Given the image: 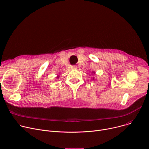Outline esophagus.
<instances>
[{
	"label": "esophagus",
	"instance_id": "esophagus-1",
	"mask_svg": "<svg viewBox=\"0 0 149 149\" xmlns=\"http://www.w3.org/2000/svg\"><path fill=\"white\" fill-rule=\"evenodd\" d=\"M71 68L72 69H77V66H72Z\"/></svg>",
	"mask_w": 149,
	"mask_h": 149
}]
</instances>
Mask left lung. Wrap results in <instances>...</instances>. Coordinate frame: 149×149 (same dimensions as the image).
Listing matches in <instances>:
<instances>
[{"mask_svg":"<svg viewBox=\"0 0 149 149\" xmlns=\"http://www.w3.org/2000/svg\"><path fill=\"white\" fill-rule=\"evenodd\" d=\"M92 73H93V74H95V72L94 71H92ZM91 80H94V77H93V78H92V79Z\"/></svg>","mask_w":149,"mask_h":149,"instance_id":"1","label":"left lung"}]
</instances>
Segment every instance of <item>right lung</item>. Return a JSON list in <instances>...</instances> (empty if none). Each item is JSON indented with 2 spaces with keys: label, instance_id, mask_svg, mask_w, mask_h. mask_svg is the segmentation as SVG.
I'll return each mask as SVG.
<instances>
[{
  "label": "right lung",
  "instance_id": "right-lung-1",
  "mask_svg": "<svg viewBox=\"0 0 149 149\" xmlns=\"http://www.w3.org/2000/svg\"><path fill=\"white\" fill-rule=\"evenodd\" d=\"M57 79H59V76H58H58H57Z\"/></svg>",
  "mask_w": 149,
  "mask_h": 149
}]
</instances>
